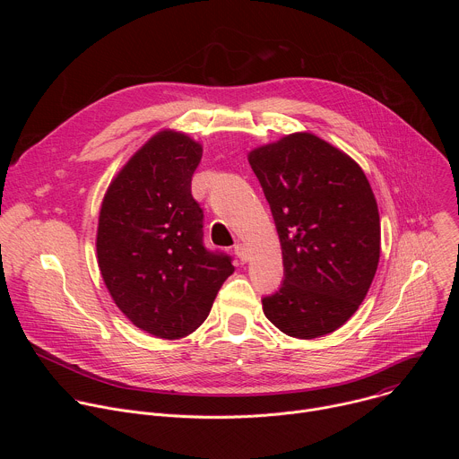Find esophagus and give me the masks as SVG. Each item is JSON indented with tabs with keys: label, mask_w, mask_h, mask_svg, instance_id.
<instances>
[{
	"label": "esophagus",
	"mask_w": 459,
	"mask_h": 459,
	"mask_svg": "<svg viewBox=\"0 0 459 459\" xmlns=\"http://www.w3.org/2000/svg\"><path fill=\"white\" fill-rule=\"evenodd\" d=\"M234 254L239 257V261H243V264H245V261H248V257H250V252L243 243L234 245Z\"/></svg>",
	"instance_id": "esophagus-1"
}]
</instances>
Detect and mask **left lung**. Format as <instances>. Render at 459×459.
Returning <instances> with one entry per match:
<instances>
[{
  "label": "left lung",
  "instance_id": "obj_1",
  "mask_svg": "<svg viewBox=\"0 0 459 459\" xmlns=\"http://www.w3.org/2000/svg\"><path fill=\"white\" fill-rule=\"evenodd\" d=\"M283 254V283L261 299L281 333L331 334L358 310L374 280L381 227L370 183L345 152L294 133L248 152Z\"/></svg>",
  "mask_w": 459,
  "mask_h": 459
}]
</instances>
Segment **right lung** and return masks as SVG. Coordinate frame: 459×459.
Returning a JSON list of instances; mask_svg holds the SVG:
<instances>
[{
    "label": "right lung",
    "mask_w": 459,
    "mask_h": 459,
    "mask_svg": "<svg viewBox=\"0 0 459 459\" xmlns=\"http://www.w3.org/2000/svg\"><path fill=\"white\" fill-rule=\"evenodd\" d=\"M204 149L183 133L154 134L110 181L100 211L101 278L138 329L179 340L207 319L230 255L204 245V211L190 181Z\"/></svg>",
    "instance_id": "right-lung-1"
}]
</instances>
